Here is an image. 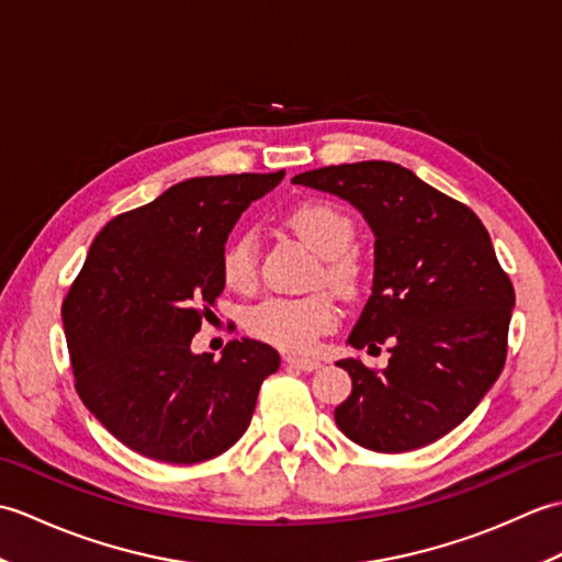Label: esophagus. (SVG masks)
Wrapping results in <instances>:
<instances>
[{
  "mask_svg": "<svg viewBox=\"0 0 562 562\" xmlns=\"http://www.w3.org/2000/svg\"><path fill=\"white\" fill-rule=\"evenodd\" d=\"M284 362H288L290 367L302 369V372H314V369L321 367L318 360H306V357H288V360H284Z\"/></svg>",
  "mask_w": 562,
  "mask_h": 562,
  "instance_id": "34e87169",
  "label": "esophagus"
}]
</instances>
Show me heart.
Listing matches in <instances>:
<instances>
[{
    "instance_id": "heart-1",
    "label": "heart",
    "mask_w": 562,
    "mask_h": 562,
    "mask_svg": "<svg viewBox=\"0 0 562 562\" xmlns=\"http://www.w3.org/2000/svg\"><path fill=\"white\" fill-rule=\"evenodd\" d=\"M290 226L302 241L324 258V280L350 292L360 282L362 268L350 254L355 222L330 202H306L290 214ZM222 278L234 292H250L258 284V256L254 234H244L224 248ZM338 306L328 294L268 296L244 314L248 333L284 352H308L321 336L338 326Z\"/></svg>"
}]
</instances>
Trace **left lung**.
Listing matches in <instances>:
<instances>
[{
    "label": "left lung",
    "mask_w": 562,
    "mask_h": 562,
    "mask_svg": "<svg viewBox=\"0 0 562 562\" xmlns=\"http://www.w3.org/2000/svg\"><path fill=\"white\" fill-rule=\"evenodd\" d=\"M292 183L348 200L374 234L372 294L348 345L389 342V364L374 372L357 357L336 362L352 379L336 425L372 451L432 445L505 367L515 290L491 234L469 207L391 161L326 166Z\"/></svg>",
    "instance_id": "left-lung-1"
}]
</instances>
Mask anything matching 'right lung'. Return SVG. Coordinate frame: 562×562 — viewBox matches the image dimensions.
I'll list each match as a JSON object with an SVG mask.
<instances>
[{
    "mask_svg": "<svg viewBox=\"0 0 562 562\" xmlns=\"http://www.w3.org/2000/svg\"><path fill=\"white\" fill-rule=\"evenodd\" d=\"M284 178H188L99 232L63 304L77 393L142 457L200 463L234 447L280 355L241 338L220 360L190 350L224 290L222 254L250 202Z\"/></svg>",
    "mask_w": 562,
    "mask_h": 562,
    "instance_id": "add662e5",
    "label": "right lung"
}]
</instances>
